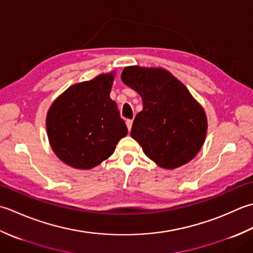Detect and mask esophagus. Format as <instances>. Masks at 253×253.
<instances>
[{
	"mask_svg": "<svg viewBox=\"0 0 253 253\" xmlns=\"http://www.w3.org/2000/svg\"><path fill=\"white\" fill-rule=\"evenodd\" d=\"M126 123L127 130H128V131H131V127H132V125H133V120H131V119H127V120L126 121Z\"/></svg>",
	"mask_w": 253,
	"mask_h": 253,
	"instance_id": "1",
	"label": "esophagus"
}]
</instances>
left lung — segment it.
I'll return each instance as SVG.
<instances>
[{"instance_id": "8db88e82", "label": "left lung", "mask_w": 253, "mask_h": 253, "mask_svg": "<svg viewBox=\"0 0 253 253\" xmlns=\"http://www.w3.org/2000/svg\"><path fill=\"white\" fill-rule=\"evenodd\" d=\"M121 79L142 97L131 136L145 155L167 169L191 161L203 145L208 121L187 87L162 69L127 66Z\"/></svg>"}]
</instances>
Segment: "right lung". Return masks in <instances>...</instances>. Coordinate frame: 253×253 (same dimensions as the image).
<instances>
[{"instance_id":"add662e5","label":"right lung","mask_w":253,"mask_h":253,"mask_svg":"<svg viewBox=\"0 0 253 253\" xmlns=\"http://www.w3.org/2000/svg\"><path fill=\"white\" fill-rule=\"evenodd\" d=\"M113 76L101 74L75 84L56 99L48 111L50 145L62 162L90 169L115 152L127 134L117 104L110 99Z\"/></svg>"}]
</instances>
